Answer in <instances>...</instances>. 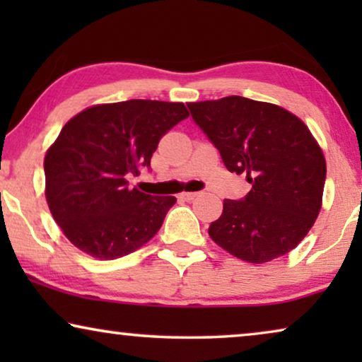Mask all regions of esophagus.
<instances>
[{
  "label": "esophagus",
  "mask_w": 362,
  "mask_h": 362,
  "mask_svg": "<svg viewBox=\"0 0 362 362\" xmlns=\"http://www.w3.org/2000/svg\"><path fill=\"white\" fill-rule=\"evenodd\" d=\"M197 196V192H181L180 197L182 201H192Z\"/></svg>",
  "instance_id": "1"
}]
</instances>
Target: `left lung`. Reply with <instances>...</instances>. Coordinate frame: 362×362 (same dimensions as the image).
Masks as SVG:
<instances>
[{
    "label": "left lung",
    "mask_w": 362,
    "mask_h": 362,
    "mask_svg": "<svg viewBox=\"0 0 362 362\" xmlns=\"http://www.w3.org/2000/svg\"><path fill=\"white\" fill-rule=\"evenodd\" d=\"M187 108L227 170L244 173L252 185L242 199L224 201L211 239L250 264L288 254L315 224L326 180L325 156L308 127L285 108L239 95Z\"/></svg>",
    "instance_id": "obj_1"
}]
</instances>
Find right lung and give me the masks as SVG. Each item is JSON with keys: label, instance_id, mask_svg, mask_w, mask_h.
<instances>
[{"label": "right lung", "instance_id": "add662e5", "mask_svg": "<svg viewBox=\"0 0 362 362\" xmlns=\"http://www.w3.org/2000/svg\"><path fill=\"white\" fill-rule=\"evenodd\" d=\"M182 103L127 100L90 107L69 120L44 160L54 221L93 259L132 254L160 230L173 196L128 187L150 170L161 136L187 118Z\"/></svg>", "mask_w": 362, "mask_h": 362}]
</instances>
